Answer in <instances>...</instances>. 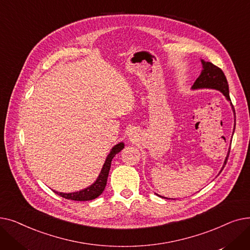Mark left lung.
<instances>
[{"label":"left lung","mask_w":250,"mask_h":250,"mask_svg":"<svg viewBox=\"0 0 250 250\" xmlns=\"http://www.w3.org/2000/svg\"><path fill=\"white\" fill-rule=\"evenodd\" d=\"M202 63H203V71L201 73V75L199 76V78L196 79L195 82L192 85V89H204V88H208V89H216L219 90L220 92H222L224 96L227 98V100L231 101L230 99V95H229V86H228V82L225 74L223 73V71L215 65L214 63L209 62H205L204 60H202ZM232 105V109L233 112H235L233 104L232 102H230ZM230 153V151H229ZM229 153L228 156L229 157ZM227 162V158L225 160L224 166L225 167ZM222 168V170H223ZM221 170V171H222Z\"/></svg>","instance_id":"8db88e82"}]
</instances>
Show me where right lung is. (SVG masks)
<instances>
[{
  "instance_id": "right-lung-1",
  "label": "right lung",
  "mask_w": 250,
  "mask_h": 250,
  "mask_svg": "<svg viewBox=\"0 0 250 250\" xmlns=\"http://www.w3.org/2000/svg\"><path fill=\"white\" fill-rule=\"evenodd\" d=\"M125 148V144L124 143H120L115 145L110 153L108 154V156L106 157V160L104 162V165L101 169V172L99 174V176L97 177L96 181L93 183V185L88 187L85 189H82L80 191H76V192H70V193H63V192H59L54 190L57 194H59L60 196L63 199L67 200H72V201H91L96 199L97 196H99L105 187H106V182H107V177H108V173L110 170V166H111V161L113 159V157L120 153L123 149Z\"/></svg>"
}]
</instances>
